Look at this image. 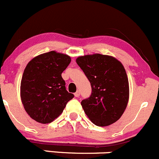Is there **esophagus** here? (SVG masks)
I'll return each instance as SVG.
<instances>
[{
  "label": "esophagus",
  "mask_w": 159,
  "mask_h": 159,
  "mask_svg": "<svg viewBox=\"0 0 159 159\" xmlns=\"http://www.w3.org/2000/svg\"><path fill=\"white\" fill-rule=\"evenodd\" d=\"M80 95V92L79 90H77L76 92V93H74V96H76V97H79Z\"/></svg>",
  "instance_id": "obj_1"
}]
</instances>
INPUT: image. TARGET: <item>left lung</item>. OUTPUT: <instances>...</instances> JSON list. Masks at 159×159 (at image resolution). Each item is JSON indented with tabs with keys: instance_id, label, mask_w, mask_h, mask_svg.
<instances>
[{
	"instance_id": "8db88e82",
	"label": "left lung",
	"mask_w": 159,
	"mask_h": 159,
	"mask_svg": "<svg viewBox=\"0 0 159 159\" xmlns=\"http://www.w3.org/2000/svg\"><path fill=\"white\" fill-rule=\"evenodd\" d=\"M76 63L92 87L89 97L81 102L85 113L98 126L116 122L129 101V81L124 66L114 57L99 53L78 57Z\"/></svg>"
}]
</instances>
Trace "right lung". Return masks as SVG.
I'll list each match as a JSON object with an SVG mask.
<instances>
[{
    "mask_svg": "<svg viewBox=\"0 0 159 159\" xmlns=\"http://www.w3.org/2000/svg\"><path fill=\"white\" fill-rule=\"evenodd\" d=\"M70 62L69 56L50 51L34 57L26 66L20 83L21 101L37 122H52L74 97L66 89L61 76Z\"/></svg>",
    "mask_w": 159,
    "mask_h": 159,
    "instance_id": "right-lung-1",
    "label": "right lung"
}]
</instances>
